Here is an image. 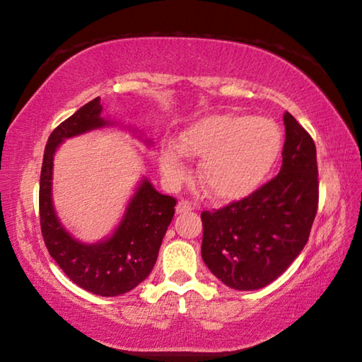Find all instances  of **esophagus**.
<instances>
[{"mask_svg": "<svg viewBox=\"0 0 362 362\" xmlns=\"http://www.w3.org/2000/svg\"><path fill=\"white\" fill-rule=\"evenodd\" d=\"M193 209H194V207H193L192 203H189V201L180 199L179 204H177V207H175V212H177V214H187V212L193 211Z\"/></svg>", "mask_w": 362, "mask_h": 362, "instance_id": "34e87169", "label": "esophagus"}]
</instances>
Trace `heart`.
Returning <instances> with one entry per match:
<instances>
[{
    "instance_id": "1",
    "label": "heart",
    "mask_w": 362,
    "mask_h": 362,
    "mask_svg": "<svg viewBox=\"0 0 362 362\" xmlns=\"http://www.w3.org/2000/svg\"><path fill=\"white\" fill-rule=\"evenodd\" d=\"M283 148L273 119L249 115H212L189 124L179 144L164 140L159 164L169 182L187 179L185 156L203 158L199 185L217 201H236L254 193L272 173Z\"/></svg>"
}]
</instances>
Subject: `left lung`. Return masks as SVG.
Returning a JSON list of instances; mask_svg holds the SVG:
<instances>
[{"label": "left lung", "mask_w": 362, "mask_h": 362, "mask_svg": "<svg viewBox=\"0 0 362 362\" xmlns=\"http://www.w3.org/2000/svg\"><path fill=\"white\" fill-rule=\"evenodd\" d=\"M284 126L279 174L246 198L201 214L203 260L236 291L262 289L281 276L308 243L316 217L315 142L289 112Z\"/></svg>", "instance_id": "obj_1"}]
</instances>
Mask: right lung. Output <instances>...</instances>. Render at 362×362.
<instances>
[{
    "label": "right lung",
    "instance_id": "1",
    "mask_svg": "<svg viewBox=\"0 0 362 362\" xmlns=\"http://www.w3.org/2000/svg\"><path fill=\"white\" fill-rule=\"evenodd\" d=\"M100 99L86 103L52 131L45 148L40 177V225L49 254L73 283L102 297L132 291L155 267L159 247L173 222L177 201L161 194L144 179L112 236L97 244L76 241L54 212L52 161L64 139L107 126L100 116Z\"/></svg>",
    "mask_w": 362,
    "mask_h": 362
}]
</instances>
